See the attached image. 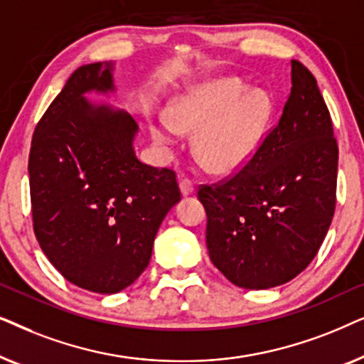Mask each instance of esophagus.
<instances>
[{"label":"esophagus","mask_w":364,"mask_h":364,"mask_svg":"<svg viewBox=\"0 0 364 364\" xmlns=\"http://www.w3.org/2000/svg\"><path fill=\"white\" fill-rule=\"evenodd\" d=\"M178 187H181V193L183 197L192 196L193 193V183L191 181H187V178H182L181 183H178Z\"/></svg>","instance_id":"1"}]
</instances>
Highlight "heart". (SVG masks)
Masks as SVG:
<instances>
[{
    "instance_id": "b5f03b06",
    "label": "heart",
    "mask_w": 364,
    "mask_h": 364,
    "mask_svg": "<svg viewBox=\"0 0 364 364\" xmlns=\"http://www.w3.org/2000/svg\"><path fill=\"white\" fill-rule=\"evenodd\" d=\"M273 109L267 91L237 77H215L173 97L167 116L149 122V132L162 151H171L182 132H196L192 149L202 166L213 176H230L255 157Z\"/></svg>"
}]
</instances>
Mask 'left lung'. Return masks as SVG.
<instances>
[{
    "mask_svg": "<svg viewBox=\"0 0 364 364\" xmlns=\"http://www.w3.org/2000/svg\"><path fill=\"white\" fill-rule=\"evenodd\" d=\"M336 171L330 112L313 74L291 59V91L278 126L237 176L198 191L213 265L245 290L293 280L330 228Z\"/></svg>",
    "mask_w": 364,
    "mask_h": 364,
    "instance_id": "8db88e82",
    "label": "left lung"
}]
</instances>
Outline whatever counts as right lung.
I'll return each mask as SVG.
<instances>
[{"mask_svg": "<svg viewBox=\"0 0 364 364\" xmlns=\"http://www.w3.org/2000/svg\"><path fill=\"white\" fill-rule=\"evenodd\" d=\"M114 69L92 63L69 76L34 129L28 164L39 247L68 282L102 295L141 277L181 200L176 173L137 159L136 121L87 99L116 92Z\"/></svg>", "mask_w": 364, "mask_h": 364, "instance_id": "1", "label": "right lung"}]
</instances>
